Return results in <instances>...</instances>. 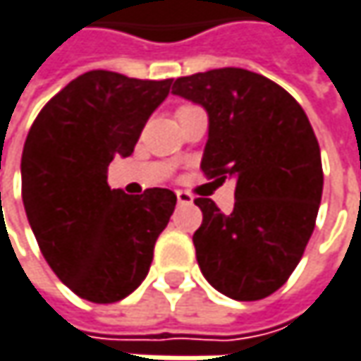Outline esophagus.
I'll return each instance as SVG.
<instances>
[{"label": "esophagus", "mask_w": 361, "mask_h": 361, "mask_svg": "<svg viewBox=\"0 0 361 361\" xmlns=\"http://www.w3.org/2000/svg\"><path fill=\"white\" fill-rule=\"evenodd\" d=\"M178 202H180V204H192L194 198H192L188 192H178Z\"/></svg>", "instance_id": "34e87169"}]
</instances>
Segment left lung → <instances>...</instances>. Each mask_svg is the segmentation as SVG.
<instances>
[{"label": "left lung", "instance_id": "1", "mask_svg": "<svg viewBox=\"0 0 361 361\" xmlns=\"http://www.w3.org/2000/svg\"><path fill=\"white\" fill-rule=\"evenodd\" d=\"M171 94L208 114L202 171L221 183L235 181L231 214L196 198L202 274L233 300L265 298L284 286L314 231L323 167L312 126L284 87L247 69L180 77Z\"/></svg>", "mask_w": 361, "mask_h": 361}]
</instances>
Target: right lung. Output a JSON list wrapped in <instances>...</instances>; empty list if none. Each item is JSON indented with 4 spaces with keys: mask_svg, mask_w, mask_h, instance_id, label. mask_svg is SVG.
I'll list each match as a JSON object with an SVG mask.
<instances>
[{
    "mask_svg": "<svg viewBox=\"0 0 361 361\" xmlns=\"http://www.w3.org/2000/svg\"><path fill=\"white\" fill-rule=\"evenodd\" d=\"M171 79L114 71L79 75L40 110L22 153V200L38 247L77 296L108 305L147 278L176 194L128 196L108 185V165L135 151Z\"/></svg>",
    "mask_w": 361,
    "mask_h": 361,
    "instance_id": "1",
    "label": "right lung"
}]
</instances>
